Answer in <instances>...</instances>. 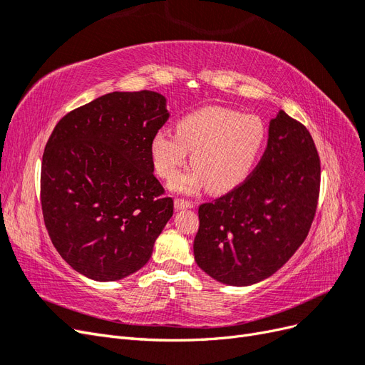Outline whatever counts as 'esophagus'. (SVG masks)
<instances>
[{
	"label": "esophagus",
	"mask_w": 365,
	"mask_h": 365,
	"mask_svg": "<svg viewBox=\"0 0 365 365\" xmlns=\"http://www.w3.org/2000/svg\"><path fill=\"white\" fill-rule=\"evenodd\" d=\"M193 202L192 201H187V200H181V197H178V200L175 201V207L178 210H184V208H193Z\"/></svg>",
	"instance_id": "34e87169"
}]
</instances>
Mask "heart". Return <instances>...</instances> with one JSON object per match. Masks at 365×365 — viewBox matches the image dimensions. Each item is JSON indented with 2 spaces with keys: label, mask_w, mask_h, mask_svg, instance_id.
I'll use <instances>...</instances> for the list:
<instances>
[{
  "label": "heart",
  "mask_w": 365,
  "mask_h": 365,
  "mask_svg": "<svg viewBox=\"0 0 365 365\" xmlns=\"http://www.w3.org/2000/svg\"><path fill=\"white\" fill-rule=\"evenodd\" d=\"M267 135L259 115L208 106L182 117L176 134L158 130L150 143V155L157 173L170 181L193 150L195 168L175 179L173 189L189 193L207 184L212 192L222 193L240 185L256 169Z\"/></svg>",
  "instance_id": "heart-1"
}]
</instances>
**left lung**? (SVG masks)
Masks as SVG:
<instances>
[{
    "mask_svg": "<svg viewBox=\"0 0 365 365\" xmlns=\"http://www.w3.org/2000/svg\"><path fill=\"white\" fill-rule=\"evenodd\" d=\"M322 168L304 125L280 111L268 146L240 185L200 205L195 260L220 283L247 286L269 277L300 247L315 217Z\"/></svg>",
    "mask_w": 365,
    "mask_h": 365,
    "instance_id": "8db88e82",
    "label": "left lung"
}]
</instances>
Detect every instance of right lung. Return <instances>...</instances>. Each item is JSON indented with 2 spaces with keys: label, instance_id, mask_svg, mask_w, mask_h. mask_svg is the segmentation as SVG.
Here are the masks:
<instances>
[{
  "label": "right lung",
  "instance_id": "obj_1",
  "mask_svg": "<svg viewBox=\"0 0 365 365\" xmlns=\"http://www.w3.org/2000/svg\"><path fill=\"white\" fill-rule=\"evenodd\" d=\"M168 118L161 94L115 91L54 126L41 165L42 216L54 248L77 272L114 282L149 262L173 215L150 155Z\"/></svg>",
  "mask_w": 365,
  "mask_h": 365
}]
</instances>
